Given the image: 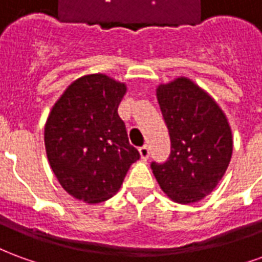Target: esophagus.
<instances>
[{
    "label": "esophagus",
    "mask_w": 262,
    "mask_h": 262,
    "mask_svg": "<svg viewBox=\"0 0 262 262\" xmlns=\"http://www.w3.org/2000/svg\"><path fill=\"white\" fill-rule=\"evenodd\" d=\"M139 151H140V157H142V160L148 159V156H150V148H148L147 144H144L143 147L139 148Z\"/></svg>",
    "instance_id": "obj_1"
}]
</instances>
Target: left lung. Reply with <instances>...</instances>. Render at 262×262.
<instances>
[{
    "label": "left lung",
    "mask_w": 262,
    "mask_h": 262,
    "mask_svg": "<svg viewBox=\"0 0 262 262\" xmlns=\"http://www.w3.org/2000/svg\"><path fill=\"white\" fill-rule=\"evenodd\" d=\"M157 101L170 133L168 160L151 170L171 201L189 205L213 191L230 163L233 136L213 98L187 77L157 86Z\"/></svg>",
    "instance_id": "left-lung-1"
}]
</instances>
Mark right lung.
I'll return each mask as SVG.
<instances>
[{"mask_svg": "<svg viewBox=\"0 0 262 262\" xmlns=\"http://www.w3.org/2000/svg\"><path fill=\"white\" fill-rule=\"evenodd\" d=\"M126 84L105 74L71 82L49 114L45 147L54 176L75 199L99 203L119 191L140 159L118 115Z\"/></svg>", "mask_w": 262, "mask_h": 262, "instance_id": "obj_1", "label": "right lung"}]
</instances>
